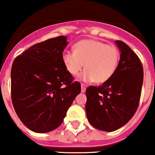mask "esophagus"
<instances>
[{
  "mask_svg": "<svg viewBox=\"0 0 155 155\" xmlns=\"http://www.w3.org/2000/svg\"><path fill=\"white\" fill-rule=\"evenodd\" d=\"M86 85L84 84H81V92H85Z\"/></svg>",
  "mask_w": 155,
  "mask_h": 155,
  "instance_id": "1",
  "label": "esophagus"
}]
</instances>
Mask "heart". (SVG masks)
Here are the masks:
<instances>
[{
    "instance_id": "obj_1",
    "label": "heart",
    "mask_w": 155,
    "mask_h": 155,
    "mask_svg": "<svg viewBox=\"0 0 155 155\" xmlns=\"http://www.w3.org/2000/svg\"><path fill=\"white\" fill-rule=\"evenodd\" d=\"M120 61V53L113 46L95 39H84L77 42L74 52H66L63 61L71 74L76 76L84 68L81 79L94 81L96 84L107 81L114 74Z\"/></svg>"
}]
</instances>
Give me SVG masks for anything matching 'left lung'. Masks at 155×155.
Returning a JSON list of instances; mask_svg holds the SVG:
<instances>
[{
  "instance_id": "8db88e82",
  "label": "left lung",
  "mask_w": 155,
  "mask_h": 155,
  "mask_svg": "<svg viewBox=\"0 0 155 155\" xmlns=\"http://www.w3.org/2000/svg\"><path fill=\"white\" fill-rule=\"evenodd\" d=\"M120 59L114 74L102 85L86 89L85 110L94 128L112 132L127 124L138 108L143 80L139 57L125 42L116 40Z\"/></svg>"
}]
</instances>
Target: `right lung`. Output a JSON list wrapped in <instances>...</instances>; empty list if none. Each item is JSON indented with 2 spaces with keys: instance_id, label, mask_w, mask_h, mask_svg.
Instances as JSON below:
<instances>
[{
  "instance_id": "obj_1",
  "label": "right lung",
  "mask_w": 155,
  "mask_h": 155,
  "mask_svg": "<svg viewBox=\"0 0 155 155\" xmlns=\"http://www.w3.org/2000/svg\"><path fill=\"white\" fill-rule=\"evenodd\" d=\"M68 43L64 35L39 42L12 64V104L18 118L33 132L57 129L81 92V84L73 82L63 61Z\"/></svg>"
}]
</instances>
